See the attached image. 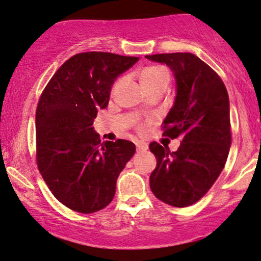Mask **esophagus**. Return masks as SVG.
Listing matches in <instances>:
<instances>
[{
  "mask_svg": "<svg viewBox=\"0 0 261 261\" xmlns=\"http://www.w3.org/2000/svg\"><path fill=\"white\" fill-rule=\"evenodd\" d=\"M149 149V145L144 141H138L137 143V151L138 152H145V151Z\"/></svg>",
  "mask_w": 261,
  "mask_h": 261,
  "instance_id": "34e87169",
  "label": "esophagus"
}]
</instances>
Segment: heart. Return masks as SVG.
<instances>
[{
    "label": "heart",
    "mask_w": 261,
    "mask_h": 261,
    "mask_svg": "<svg viewBox=\"0 0 261 261\" xmlns=\"http://www.w3.org/2000/svg\"><path fill=\"white\" fill-rule=\"evenodd\" d=\"M165 80H168V73L163 67L160 66H150L145 67L140 72V81L143 86L149 91L150 88L163 82Z\"/></svg>",
    "instance_id": "heart-1"
}]
</instances>
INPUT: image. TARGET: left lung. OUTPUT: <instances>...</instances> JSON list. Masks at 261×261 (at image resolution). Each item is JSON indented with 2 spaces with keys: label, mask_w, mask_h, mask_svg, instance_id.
I'll use <instances>...</instances> for the list:
<instances>
[{
  "label": "left lung",
  "mask_w": 261,
  "mask_h": 261,
  "mask_svg": "<svg viewBox=\"0 0 261 261\" xmlns=\"http://www.w3.org/2000/svg\"><path fill=\"white\" fill-rule=\"evenodd\" d=\"M165 64L175 79L174 104L163 121L165 136L181 138L179 149L150 144L157 166L150 189L173 207L201 199L220 175L231 146L230 101L226 87L212 67L191 53L146 56Z\"/></svg>",
  "instance_id": "left-lung-1"
}]
</instances>
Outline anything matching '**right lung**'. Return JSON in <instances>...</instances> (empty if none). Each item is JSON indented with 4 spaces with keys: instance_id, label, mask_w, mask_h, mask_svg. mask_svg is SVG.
Instances as JSON below:
<instances>
[{
    "instance_id": "obj_1",
    "label": "right lung",
    "mask_w": 261,
    "mask_h": 261,
    "mask_svg": "<svg viewBox=\"0 0 261 261\" xmlns=\"http://www.w3.org/2000/svg\"><path fill=\"white\" fill-rule=\"evenodd\" d=\"M138 57L80 53L48 82L36 110L37 166L59 202L80 213H94L114 198L116 181L136 153L118 139L100 143L93 122L109 104L116 79Z\"/></svg>"
}]
</instances>
